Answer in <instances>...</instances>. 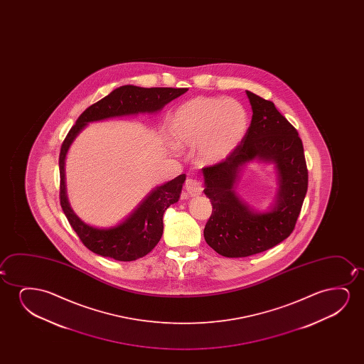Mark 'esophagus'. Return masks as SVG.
<instances>
[{
    "label": "esophagus",
    "mask_w": 364,
    "mask_h": 364,
    "mask_svg": "<svg viewBox=\"0 0 364 364\" xmlns=\"http://www.w3.org/2000/svg\"><path fill=\"white\" fill-rule=\"evenodd\" d=\"M185 190L190 196H198L203 193V186L200 184L199 180L189 178L185 181Z\"/></svg>",
    "instance_id": "obj_1"
}]
</instances>
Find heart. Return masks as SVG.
<instances>
[{
	"instance_id": "b5f03b06",
	"label": "heart",
	"mask_w": 364,
	"mask_h": 364,
	"mask_svg": "<svg viewBox=\"0 0 364 364\" xmlns=\"http://www.w3.org/2000/svg\"><path fill=\"white\" fill-rule=\"evenodd\" d=\"M247 128V113L237 100L196 97L185 102L169 119L175 144L196 146L200 164H216L239 146Z\"/></svg>"
}]
</instances>
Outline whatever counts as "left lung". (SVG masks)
<instances>
[{"mask_svg": "<svg viewBox=\"0 0 364 364\" xmlns=\"http://www.w3.org/2000/svg\"><path fill=\"white\" fill-rule=\"evenodd\" d=\"M252 108L249 129L234 153L203 169L204 193L213 205L204 237L225 257H247L287 239L294 230L309 188V170L297 130L271 100L246 90ZM255 159L274 162L279 173L277 205L254 213L234 194L239 166Z\"/></svg>", "mask_w": 364, "mask_h": 364, "instance_id": "obj_1", "label": "left lung"}]
</instances>
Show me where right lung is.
<instances>
[{
	"label": "right lung",
	"instance_id": "obj_1",
	"mask_svg": "<svg viewBox=\"0 0 364 364\" xmlns=\"http://www.w3.org/2000/svg\"><path fill=\"white\" fill-rule=\"evenodd\" d=\"M188 88H141L122 85L103 100L90 105L80 115L65 136L60 153V203L65 218L87 249L117 261H134L144 257L158 245L163 235V215L179 200L185 175L161 185L139 205L124 223L112 229H97L85 224L70 209L65 185V159L70 145L90 122L122 115L154 113L184 95Z\"/></svg>",
	"mask_w": 364,
	"mask_h": 364
}]
</instances>
